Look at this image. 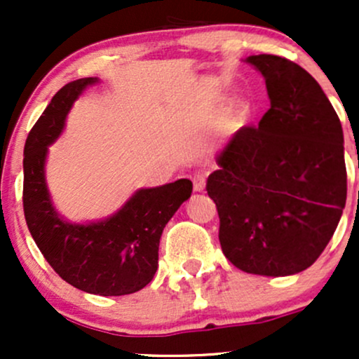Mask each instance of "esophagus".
I'll return each instance as SVG.
<instances>
[{
    "mask_svg": "<svg viewBox=\"0 0 359 359\" xmlns=\"http://www.w3.org/2000/svg\"><path fill=\"white\" fill-rule=\"evenodd\" d=\"M192 184H194V191H196V192H203L204 189H205V177L201 175V174L194 175Z\"/></svg>",
    "mask_w": 359,
    "mask_h": 359,
    "instance_id": "34e87169",
    "label": "esophagus"
}]
</instances>
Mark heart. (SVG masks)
<instances>
[{
  "instance_id": "b5f03b06",
  "label": "heart",
  "mask_w": 359,
  "mask_h": 359,
  "mask_svg": "<svg viewBox=\"0 0 359 359\" xmlns=\"http://www.w3.org/2000/svg\"><path fill=\"white\" fill-rule=\"evenodd\" d=\"M250 116V104L246 100H234L229 102L221 116V128L226 131H233L240 128Z\"/></svg>"
}]
</instances>
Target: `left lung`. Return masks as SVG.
<instances>
[{
  "label": "left lung",
  "mask_w": 359,
  "mask_h": 359,
  "mask_svg": "<svg viewBox=\"0 0 359 359\" xmlns=\"http://www.w3.org/2000/svg\"><path fill=\"white\" fill-rule=\"evenodd\" d=\"M265 77L270 109L222 148L208 179L224 257L246 273L285 277L320 257L341 219L344 138L317 81L278 55H250Z\"/></svg>",
  "instance_id": "obj_1"
}]
</instances>
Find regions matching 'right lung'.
I'll list each match as a JSON object with an SVG mask.
<instances>
[{
  "mask_svg": "<svg viewBox=\"0 0 359 359\" xmlns=\"http://www.w3.org/2000/svg\"><path fill=\"white\" fill-rule=\"evenodd\" d=\"M97 77L69 82L28 133L23 150V211L39 250L62 280L94 295H128L142 290L158 269L163 228L192 194L189 179L140 189L104 221L76 224L52 205L45 182V158L65 125L74 101Z\"/></svg>",
  "mask_w": 359,
  "mask_h": 359,
  "instance_id": "obj_1",
  "label": "right lung"
}]
</instances>
